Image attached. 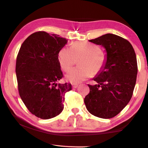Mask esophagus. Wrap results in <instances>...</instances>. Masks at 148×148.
Listing matches in <instances>:
<instances>
[{"instance_id": "obj_1", "label": "esophagus", "mask_w": 148, "mask_h": 148, "mask_svg": "<svg viewBox=\"0 0 148 148\" xmlns=\"http://www.w3.org/2000/svg\"><path fill=\"white\" fill-rule=\"evenodd\" d=\"M72 88H76L78 86V84H74L73 83L72 85Z\"/></svg>"}]
</instances>
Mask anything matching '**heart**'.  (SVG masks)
<instances>
[{
    "instance_id": "obj_1",
    "label": "heart",
    "mask_w": 148,
    "mask_h": 148,
    "mask_svg": "<svg viewBox=\"0 0 148 148\" xmlns=\"http://www.w3.org/2000/svg\"><path fill=\"white\" fill-rule=\"evenodd\" d=\"M99 46L84 42H75L71 47H63L58 54L61 67L64 71L70 70L75 58L81 56L78 61L79 66L71 69L66 75V79L71 83H79L97 74L103 69L106 57Z\"/></svg>"
}]
</instances>
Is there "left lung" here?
Listing matches in <instances>:
<instances>
[{
  "instance_id": "8db88e82",
  "label": "left lung",
  "mask_w": 148,
  "mask_h": 148,
  "mask_svg": "<svg viewBox=\"0 0 148 148\" xmlns=\"http://www.w3.org/2000/svg\"><path fill=\"white\" fill-rule=\"evenodd\" d=\"M88 41L105 49L106 63L93 78L97 84L88 85L90 93L84 102L94 116L110 119L122 111L132 97L138 71L136 54L128 40L114 34Z\"/></svg>"
}]
</instances>
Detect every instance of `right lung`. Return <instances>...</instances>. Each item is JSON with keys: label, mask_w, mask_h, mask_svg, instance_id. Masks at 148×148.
<instances>
[{"label": "right lung", "mask_w": 148, "mask_h": 148, "mask_svg": "<svg viewBox=\"0 0 148 148\" xmlns=\"http://www.w3.org/2000/svg\"><path fill=\"white\" fill-rule=\"evenodd\" d=\"M66 43L58 34L36 32L23 42L16 58L20 96L30 112L42 119L63 111L64 95L72 90L71 83H58L63 77L58 54Z\"/></svg>", "instance_id": "obj_1"}]
</instances>
